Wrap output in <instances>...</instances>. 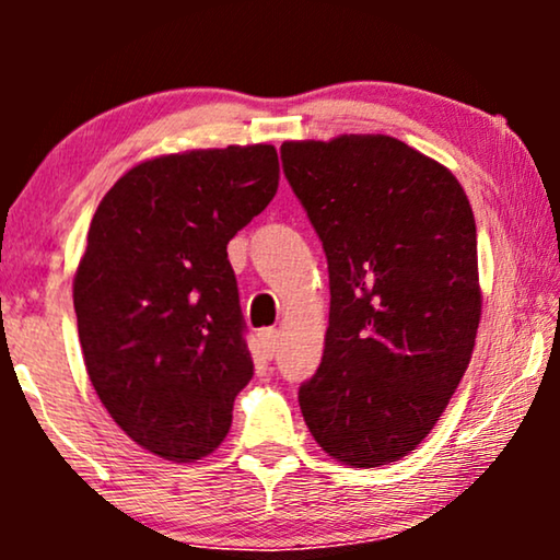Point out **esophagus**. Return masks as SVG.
I'll list each match as a JSON object with an SVG mask.
<instances>
[{"instance_id": "obj_1", "label": "esophagus", "mask_w": 560, "mask_h": 560, "mask_svg": "<svg viewBox=\"0 0 560 560\" xmlns=\"http://www.w3.org/2000/svg\"><path fill=\"white\" fill-rule=\"evenodd\" d=\"M259 341H262V351L265 357H275V351L280 349V331L278 328H265L262 334H259Z\"/></svg>"}]
</instances>
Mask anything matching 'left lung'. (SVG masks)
<instances>
[{
  "instance_id": "obj_1",
  "label": "left lung",
  "mask_w": 560,
  "mask_h": 560,
  "mask_svg": "<svg viewBox=\"0 0 560 560\" xmlns=\"http://www.w3.org/2000/svg\"><path fill=\"white\" fill-rule=\"evenodd\" d=\"M280 155L331 288L324 359L298 389L305 425L347 466L397 462L439 423L474 351L469 198L448 167L387 135L285 142Z\"/></svg>"
}]
</instances>
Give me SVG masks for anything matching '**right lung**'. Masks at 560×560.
Instances as JSON below:
<instances>
[{"mask_svg":"<svg viewBox=\"0 0 560 560\" xmlns=\"http://www.w3.org/2000/svg\"><path fill=\"white\" fill-rule=\"evenodd\" d=\"M272 144L135 165L102 198L73 278L83 362L135 443L196 462L255 374L226 244L278 194Z\"/></svg>","mask_w":560,"mask_h":560,"instance_id":"right-lung-1","label":"right lung"}]
</instances>
